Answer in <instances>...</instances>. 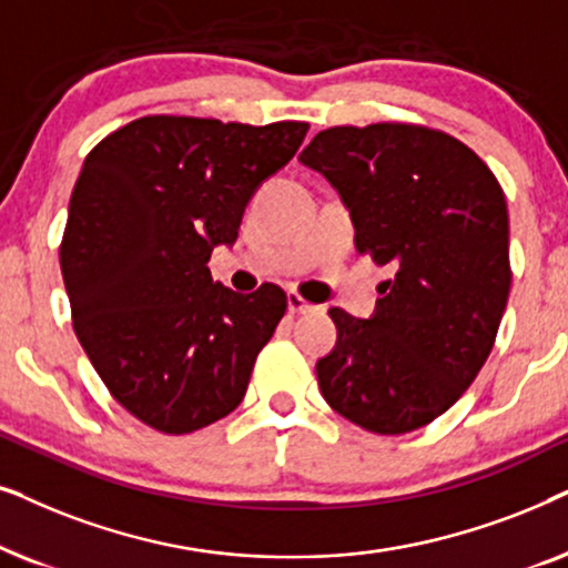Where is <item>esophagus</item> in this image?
<instances>
[{
	"instance_id": "obj_1",
	"label": "esophagus",
	"mask_w": 568,
	"mask_h": 568,
	"mask_svg": "<svg viewBox=\"0 0 568 568\" xmlns=\"http://www.w3.org/2000/svg\"><path fill=\"white\" fill-rule=\"evenodd\" d=\"M312 304H308L306 298H301L298 293H288V312L291 314H306V312H312Z\"/></svg>"
}]
</instances>
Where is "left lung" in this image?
<instances>
[{
    "instance_id": "1",
    "label": "left lung",
    "mask_w": 568,
    "mask_h": 568,
    "mask_svg": "<svg viewBox=\"0 0 568 568\" xmlns=\"http://www.w3.org/2000/svg\"><path fill=\"white\" fill-rule=\"evenodd\" d=\"M298 161L337 189L355 248L395 270L368 320L329 308L337 343L316 361L322 397L382 436L426 426L470 387L501 324V186L470 148L418 124L332 126Z\"/></svg>"
}]
</instances>
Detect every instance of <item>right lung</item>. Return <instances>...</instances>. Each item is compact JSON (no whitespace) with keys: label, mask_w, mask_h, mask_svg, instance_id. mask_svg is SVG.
Here are the masks:
<instances>
[{"label":"right lung","mask_w":568,"mask_h":568,"mask_svg":"<svg viewBox=\"0 0 568 568\" xmlns=\"http://www.w3.org/2000/svg\"><path fill=\"white\" fill-rule=\"evenodd\" d=\"M306 132V121L142 116L82 163L59 248L74 335L145 426L192 434L244 399L288 296L272 283L225 288L207 262Z\"/></svg>","instance_id":"right-lung-1"}]
</instances>
